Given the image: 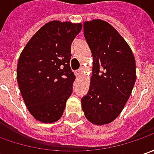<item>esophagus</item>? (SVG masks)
Wrapping results in <instances>:
<instances>
[{
	"mask_svg": "<svg viewBox=\"0 0 154 154\" xmlns=\"http://www.w3.org/2000/svg\"><path fill=\"white\" fill-rule=\"evenodd\" d=\"M75 73H76V77H79L80 76H81V74H82V71L79 69V70H77V71L75 72Z\"/></svg>",
	"mask_w": 154,
	"mask_h": 154,
	"instance_id": "obj_1",
	"label": "esophagus"
}]
</instances>
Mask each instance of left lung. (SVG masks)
<instances>
[{
	"label": "left lung",
	"instance_id": "1",
	"mask_svg": "<svg viewBox=\"0 0 154 154\" xmlns=\"http://www.w3.org/2000/svg\"><path fill=\"white\" fill-rule=\"evenodd\" d=\"M84 37L93 56V75L81 99L88 121L96 125L113 121L123 111L135 85V60L130 46L107 22L83 23Z\"/></svg>",
	"mask_w": 154,
	"mask_h": 154
}]
</instances>
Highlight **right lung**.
<instances>
[{
  "label": "right lung",
  "instance_id": "add662e5",
  "mask_svg": "<svg viewBox=\"0 0 154 154\" xmlns=\"http://www.w3.org/2000/svg\"><path fill=\"white\" fill-rule=\"evenodd\" d=\"M82 24L51 21L31 37L19 56L17 81L35 119L54 123L61 118L76 76L70 67L71 46Z\"/></svg>",
  "mask_w": 154,
  "mask_h": 154
}]
</instances>
